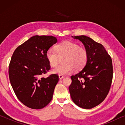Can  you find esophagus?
Masks as SVG:
<instances>
[{
	"instance_id": "esophagus-1",
	"label": "esophagus",
	"mask_w": 125,
	"mask_h": 125,
	"mask_svg": "<svg viewBox=\"0 0 125 125\" xmlns=\"http://www.w3.org/2000/svg\"><path fill=\"white\" fill-rule=\"evenodd\" d=\"M59 78L60 79H62L63 78H64L65 77L64 76H62V75H59Z\"/></svg>"
}]
</instances>
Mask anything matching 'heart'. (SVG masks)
I'll list each match as a JSON object with an SVG mask.
<instances>
[{"instance_id": "obj_1", "label": "heart", "mask_w": 125, "mask_h": 125, "mask_svg": "<svg viewBox=\"0 0 125 125\" xmlns=\"http://www.w3.org/2000/svg\"><path fill=\"white\" fill-rule=\"evenodd\" d=\"M55 50L49 49L46 52V57L52 67L57 66L62 59L63 64L52 69L54 74L65 75L73 70L77 72L83 69L88 61L89 54L85 48L69 41L61 42L55 46Z\"/></svg>"}]
</instances>
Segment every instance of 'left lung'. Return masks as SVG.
I'll return each mask as SVG.
<instances>
[{"label": "left lung", "mask_w": 125, "mask_h": 125, "mask_svg": "<svg viewBox=\"0 0 125 125\" xmlns=\"http://www.w3.org/2000/svg\"><path fill=\"white\" fill-rule=\"evenodd\" d=\"M74 39L83 42L89 54L85 67L71 76L69 87L73 101L83 109H92L105 100L113 79L112 58L104 46L84 35Z\"/></svg>", "instance_id": "1"}]
</instances>
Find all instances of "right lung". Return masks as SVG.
<instances>
[{"label":"right lung","instance_id":"1","mask_svg":"<svg viewBox=\"0 0 125 125\" xmlns=\"http://www.w3.org/2000/svg\"><path fill=\"white\" fill-rule=\"evenodd\" d=\"M57 42L52 36H34L19 46L12 56L10 83L19 100L30 108L42 109L52 100L59 76H42L51 68L46 52Z\"/></svg>","mask_w":125,"mask_h":125}]
</instances>
